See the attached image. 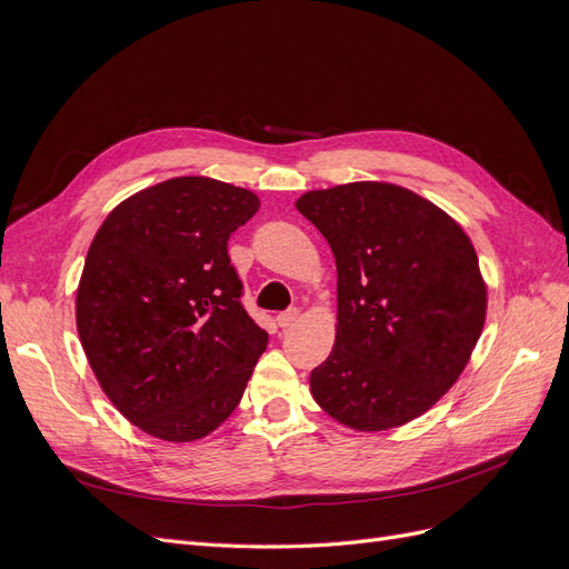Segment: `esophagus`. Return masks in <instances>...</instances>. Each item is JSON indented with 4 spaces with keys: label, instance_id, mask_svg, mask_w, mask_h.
<instances>
[{
    "label": "esophagus",
    "instance_id": "1",
    "mask_svg": "<svg viewBox=\"0 0 569 569\" xmlns=\"http://www.w3.org/2000/svg\"><path fill=\"white\" fill-rule=\"evenodd\" d=\"M297 320H299V311H297V308H289V311H284V313L278 316V325H280V327H291Z\"/></svg>",
    "mask_w": 569,
    "mask_h": 569
}]
</instances>
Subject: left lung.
<instances>
[{
	"instance_id": "left-lung-1",
	"label": "left lung",
	"mask_w": 569,
	"mask_h": 569,
	"mask_svg": "<svg viewBox=\"0 0 569 569\" xmlns=\"http://www.w3.org/2000/svg\"><path fill=\"white\" fill-rule=\"evenodd\" d=\"M297 211L337 263L335 347L316 403L356 432L420 418L449 391L487 320V282L458 220L393 182L311 189Z\"/></svg>"
}]
</instances>
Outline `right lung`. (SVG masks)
Listing matches in <instances>:
<instances>
[{
	"label": "right lung",
	"instance_id": "right-lung-1",
	"mask_svg": "<svg viewBox=\"0 0 569 569\" xmlns=\"http://www.w3.org/2000/svg\"><path fill=\"white\" fill-rule=\"evenodd\" d=\"M258 206L251 189L180 176L120 201L92 239L78 337L109 401L153 439L216 432L268 347L228 256Z\"/></svg>",
	"mask_w": 569,
	"mask_h": 569
}]
</instances>
